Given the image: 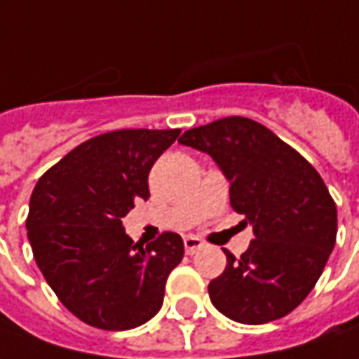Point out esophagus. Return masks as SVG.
I'll return each instance as SVG.
<instances>
[{
  "label": "esophagus",
  "instance_id": "esophagus-1",
  "mask_svg": "<svg viewBox=\"0 0 359 359\" xmlns=\"http://www.w3.org/2000/svg\"><path fill=\"white\" fill-rule=\"evenodd\" d=\"M204 247V241L198 239L194 235H188L184 237V250H187V255H194L196 250H200Z\"/></svg>",
  "mask_w": 359,
  "mask_h": 359
}]
</instances>
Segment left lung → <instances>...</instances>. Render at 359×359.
<instances>
[{"mask_svg":"<svg viewBox=\"0 0 359 359\" xmlns=\"http://www.w3.org/2000/svg\"><path fill=\"white\" fill-rule=\"evenodd\" d=\"M179 144L208 154L229 180L235 212L255 239L210 282L214 307L243 325L292 313L309 295L337 243V204L307 159L266 126L227 116L187 130Z\"/></svg>","mask_w":359,"mask_h":359,"instance_id":"left-lung-1","label":"left lung"}]
</instances>
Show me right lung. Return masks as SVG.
I'll list each match as a JSON object with an SVG mask.
<instances>
[{
  "mask_svg": "<svg viewBox=\"0 0 359 359\" xmlns=\"http://www.w3.org/2000/svg\"><path fill=\"white\" fill-rule=\"evenodd\" d=\"M180 130H116L91 137L44 172L32 190L27 235L44 280L77 319L102 330L144 325L184 255L177 233L144 247L122 227L147 177Z\"/></svg>",
  "mask_w": 359,
  "mask_h": 359,
  "instance_id": "add662e5",
  "label": "right lung"
}]
</instances>
